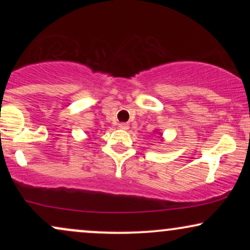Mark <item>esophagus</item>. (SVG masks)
<instances>
[{
	"label": "esophagus",
	"instance_id": "34e87169",
	"mask_svg": "<svg viewBox=\"0 0 250 250\" xmlns=\"http://www.w3.org/2000/svg\"><path fill=\"white\" fill-rule=\"evenodd\" d=\"M119 128L122 129V130H127V129H129V125H128V123H125V122L119 123Z\"/></svg>",
	"mask_w": 250,
	"mask_h": 250
}]
</instances>
